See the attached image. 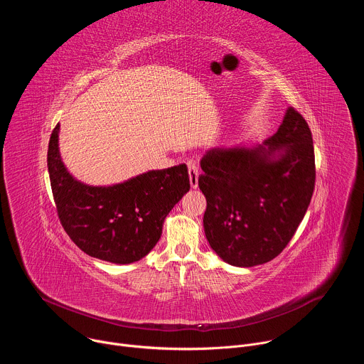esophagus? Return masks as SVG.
I'll use <instances>...</instances> for the list:
<instances>
[{
    "label": "esophagus",
    "instance_id": "34e87169",
    "mask_svg": "<svg viewBox=\"0 0 364 364\" xmlns=\"http://www.w3.org/2000/svg\"><path fill=\"white\" fill-rule=\"evenodd\" d=\"M188 167V178H190V186L191 188H197L198 187V167L194 164V163H188L187 164Z\"/></svg>",
    "mask_w": 364,
    "mask_h": 364
}]
</instances>
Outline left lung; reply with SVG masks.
Wrapping results in <instances>:
<instances>
[{"instance_id":"8db88e82","label":"left lung","mask_w":364,"mask_h":364,"mask_svg":"<svg viewBox=\"0 0 364 364\" xmlns=\"http://www.w3.org/2000/svg\"><path fill=\"white\" fill-rule=\"evenodd\" d=\"M200 167L210 247L233 267L272 261L292 239L314 193L313 135L301 114L288 108L264 144L207 149Z\"/></svg>"}]
</instances>
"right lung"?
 <instances>
[{
	"label": "right lung",
	"instance_id": "add662e5",
	"mask_svg": "<svg viewBox=\"0 0 364 364\" xmlns=\"http://www.w3.org/2000/svg\"><path fill=\"white\" fill-rule=\"evenodd\" d=\"M60 124L51 132L47 167L60 223L85 253L127 265L157 245L173 207L190 190L186 164L151 170L112 186L76 180L62 161Z\"/></svg>",
	"mask_w": 364,
	"mask_h": 364
}]
</instances>
